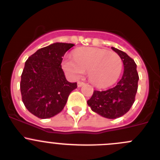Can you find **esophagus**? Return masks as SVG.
Listing matches in <instances>:
<instances>
[{"label":"esophagus","instance_id":"1","mask_svg":"<svg viewBox=\"0 0 160 160\" xmlns=\"http://www.w3.org/2000/svg\"><path fill=\"white\" fill-rule=\"evenodd\" d=\"M84 84L85 83L83 82H78V87H82V86H83Z\"/></svg>","mask_w":160,"mask_h":160}]
</instances>
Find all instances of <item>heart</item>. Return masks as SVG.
<instances>
[{"instance_id":"1","label":"heart","mask_w":160,"mask_h":160,"mask_svg":"<svg viewBox=\"0 0 160 160\" xmlns=\"http://www.w3.org/2000/svg\"><path fill=\"white\" fill-rule=\"evenodd\" d=\"M63 70L74 78L88 72L89 80L98 88H106L114 84L122 70V61L114 52L99 48H82L73 53V59L62 62Z\"/></svg>"}]
</instances>
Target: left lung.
I'll return each instance as SVG.
<instances>
[{"mask_svg": "<svg viewBox=\"0 0 160 160\" xmlns=\"http://www.w3.org/2000/svg\"><path fill=\"white\" fill-rule=\"evenodd\" d=\"M123 62L122 78L115 87L106 90H94L87 104L94 112L107 118H117L129 111L138 90V74L135 61L125 52L111 47Z\"/></svg>", "mask_w": 160, "mask_h": 160, "instance_id": "8db88e82", "label": "left lung"}]
</instances>
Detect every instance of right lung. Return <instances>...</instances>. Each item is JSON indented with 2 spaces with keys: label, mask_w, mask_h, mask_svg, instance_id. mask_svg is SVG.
I'll list each match as a JSON object with an SVG mask.
<instances>
[{
  "label": "right lung",
  "mask_w": 160,
  "mask_h": 160,
  "mask_svg": "<svg viewBox=\"0 0 160 160\" xmlns=\"http://www.w3.org/2000/svg\"><path fill=\"white\" fill-rule=\"evenodd\" d=\"M74 46L56 42L38 49L26 60L20 89L28 111L39 118H49L64 108L77 82H69L62 69V57Z\"/></svg>",
  "instance_id": "1"
}]
</instances>
